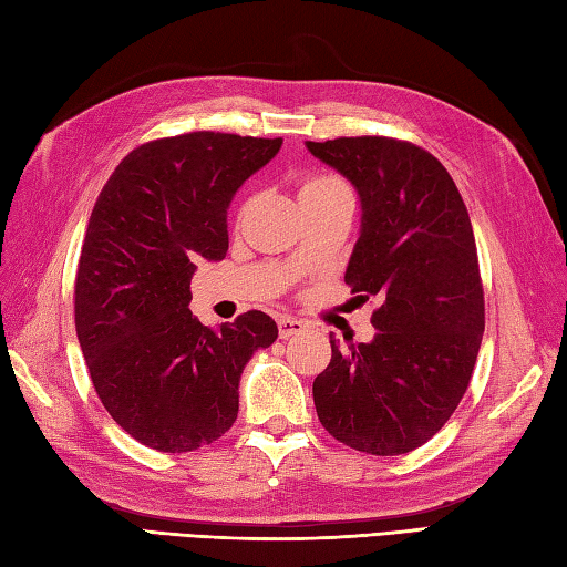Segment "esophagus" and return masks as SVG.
I'll use <instances>...</instances> for the list:
<instances>
[{"instance_id":"obj_1","label":"esophagus","mask_w":567,"mask_h":567,"mask_svg":"<svg viewBox=\"0 0 567 567\" xmlns=\"http://www.w3.org/2000/svg\"><path fill=\"white\" fill-rule=\"evenodd\" d=\"M308 330V322L303 318H293V316H281L279 318V334L281 340L293 338V334H300Z\"/></svg>"}]
</instances>
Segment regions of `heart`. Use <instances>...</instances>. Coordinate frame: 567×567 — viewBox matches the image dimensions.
<instances>
[{
	"instance_id": "1",
	"label": "heart",
	"mask_w": 567,
	"mask_h": 567,
	"mask_svg": "<svg viewBox=\"0 0 567 567\" xmlns=\"http://www.w3.org/2000/svg\"><path fill=\"white\" fill-rule=\"evenodd\" d=\"M338 186H348V183H344L338 176H330V173H308V176L300 181V198H306V195H313V193H320V190L338 188Z\"/></svg>"
}]
</instances>
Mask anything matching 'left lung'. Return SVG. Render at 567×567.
Masks as SVG:
<instances>
[{
  "label": "left lung",
  "instance_id": "1",
  "mask_svg": "<svg viewBox=\"0 0 567 567\" xmlns=\"http://www.w3.org/2000/svg\"><path fill=\"white\" fill-rule=\"evenodd\" d=\"M308 148L360 190L362 235L344 284L381 300L372 342L340 350L330 340L332 360L313 381L318 419L360 453H411L455 413L477 362L484 288L470 213L419 144L340 136Z\"/></svg>",
  "mask_w": 567,
  "mask_h": 567
}]
</instances>
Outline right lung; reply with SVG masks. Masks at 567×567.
<instances>
[{
  "label": "right lung",
  "instance_id": "add662e5",
  "mask_svg": "<svg viewBox=\"0 0 567 567\" xmlns=\"http://www.w3.org/2000/svg\"><path fill=\"white\" fill-rule=\"evenodd\" d=\"M284 138L188 132L132 148L92 207L75 330L102 406L134 441L190 453L233 429L249 357L279 338L247 310L213 332L190 313L198 259L227 254V207Z\"/></svg>",
  "mask_w": 567,
  "mask_h": 567
}]
</instances>
